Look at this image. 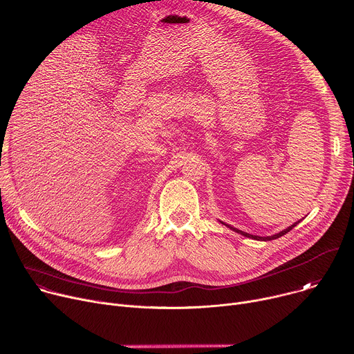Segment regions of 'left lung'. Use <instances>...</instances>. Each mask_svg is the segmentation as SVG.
<instances>
[{
    "label": "left lung",
    "mask_w": 354,
    "mask_h": 354,
    "mask_svg": "<svg viewBox=\"0 0 354 354\" xmlns=\"http://www.w3.org/2000/svg\"><path fill=\"white\" fill-rule=\"evenodd\" d=\"M222 225H225V226H227L229 229H232L233 232H237V233H240V234H243L244 237H250V239H252V240H261V241H269V240H274V239H279V237H281V236H285L286 233H289L297 223H295V225H292V226H289L288 229H285V230H281L280 233H277V234H273V236H268V237H259V236H252V234H248V233H245V232H241V230H239V229H236V227H232V226H229V225H226V223H223V222H221Z\"/></svg>",
    "instance_id": "1"
}]
</instances>
